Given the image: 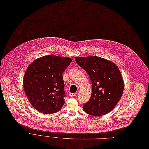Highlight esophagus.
<instances>
[{"label":"esophagus","mask_w":149,"mask_h":149,"mask_svg":"<svg viewBox=\"0 0 149 149\" xmlns=\"http://www.w3.org/2000/svg\"><path fill=\"white\" fill-rule=\"evenodd\" d=\"M77 95V93H69V97H74Z\"/></svg>","instance_id":"esophagus-1"}]
</instances>
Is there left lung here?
I'll list each match as a JSON object with an SVG mask.
<instances>
[{"mask_svg":"<svg viewBox=\"0 0 149 149\" xmlns=\"http://www.w3.org/2000/svg\"><path fill=\"white\" fill-rule=\"evenodd\" d=\"M77 63L88 73L92 85L90 100L83 109L93 116L111 112L120 101L124 90L120 70L113 62L97 56L75 58Z\"/></svg>","mask_w":149,"mask_h":149,"instance_id":"obj_1","label":"left lung"}]
</instances>
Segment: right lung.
I'll return each instance as SVG.
<instances>
[{
	"instance_id": "right-lung-1",
	"label": "right lung",
	"mask_w": 149,
	"mask_h": 149,
	"mask_svg": "<svg viewBox=\"0 0 149 149\" xmlns=\"http://www.w3.org/2000/svg\"><path fill=\"white\" fill-rule=\"evenodd\" d=\"M72 61L69 57L49 55L29 65L23 77V89L37 111L54 113L63 106L66 95L63 73Z\"/></svg>"
}]
</instances>
